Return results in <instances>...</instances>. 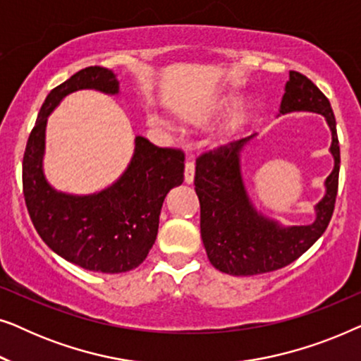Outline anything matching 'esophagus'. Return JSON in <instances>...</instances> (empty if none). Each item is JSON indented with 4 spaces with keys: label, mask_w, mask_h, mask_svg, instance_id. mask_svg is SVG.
I'll list each match as a JSON object with an SVG mask.
<instances>
[{
    "label": "esophagus",
    "mask_w": 361,
    "mask_h": 361,
    "mask_svg": "<svg viewBox=\"0 0 361 361\" xmlns=\"http://www.w3.org/2000/svg\"><path fill=\"white\" fill-rule=\"evenodd\" d=\"M194 174H195L194 162L185 161V169H184V180H185V184H192V182H194Z\"/></svg>",
    "instance_id": "obj_1"
}]
</instances>
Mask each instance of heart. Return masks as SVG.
<instances>
[{
	"label": "heart",
	"instance_id": "b5f03b06",
	"mask_svg": "<svg viewBox=\"0 0 361 361\" xmlns=\"http://www.w3.org/2000/svg\"><path fill=\"white\" fill-rule=\"evenodd\" d=\"M236 100H238V92L235 90H230V92H225L221 93V95L212 98L204 105H200L199 108H195L194 111L190 113V121L195 123V125H204L210 120L212 116L219 115V113L228 110L231 105H235ZM245 113H235L233 116H231V120L228 121V126H226V133L228 135H233L241 128V125L245 123ZM149 125L152 126H164L166 121L161 120V118L157 116H151L149 118Z\"/></svg>",
	"mask_w": 361,
	"mask_h": 361
}]
</instances>
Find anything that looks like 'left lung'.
Wrapping results in <instances>:
<instances>
[{
    "mask_svg": "<svg viewBox=\"0 0 361 361\" xmlns=\"http://www.w3.org/2000/svg\"><path fill=\"white\" fill-rule=\"evenodd\" d=\"M319 113L332 133L334 169L309 225H281L255 209L241 174V151L256 135L209 151L197 159L195 192L200 202V235L210 263L221 273L253 276L284 268L317 241L332 219L338 189L340 146L330 102L307 77L290 71L279 115Z\"/></svg>",
    "mask_w": 361,
    "mask_h": 361,
    "instance_id": "1",
    "label": "left lung"
}]
</instances>
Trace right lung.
<instances>
[{"label":"right lung","instance_id":"right-lung-1","mask_svg":"<svg viewBox=\"0 0 361 361\" xmlns=\"http://www.w3.org/2000/svg\"><path fill=\"white\" fill-rule=\"evenodd\" d=\"M78 90L120 93V82L105 67H87L54 88L42 103L23 159V192L34 228L54 253L95 273L118 274L140 266L154 245L166 195L184 180V152L135 137L126 171L95 194L61 192L44 176L47 118Z\"/></svg>","mask_w":361,"mask_h":361}]
</instances>
